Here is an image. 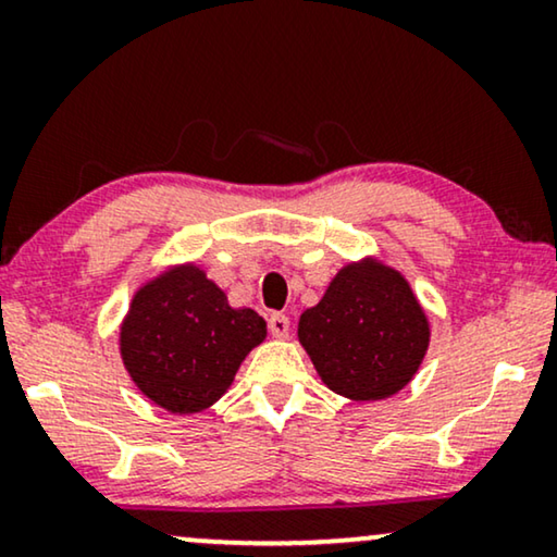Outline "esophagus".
<instances>
[{
    "mask_svg": "<svg viewBox=\"0 0 557 557\" xmlns=\"http://www.w3.org/2000/svg\"><path fill=\"white\" fill-rule=\"evenodd\" d=\"M269 332L273 334V337H278V339H284V337H288V317L286 314H271L269 317Z\"/></svg>",
    "mask_w": 557,
    "mask_h": 557,
    "instance_id": "esophagus-1",
    "label": "esophagus"
}]
</instances>
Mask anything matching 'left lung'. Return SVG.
I'll return each instance as SVG.
<instances>
[{"instance_id":"8db88e82","label":"left lung","mask_w":557,"mask_h":557,"mask_svg":"<svg viewBox=\"0 0 557 557\" xmlns=\"http://www.w3.org/2000/svg\"><path fill=\"white\" fill-rule=\"evenodd\" d=\"M429 319L398 271L349 263L299 319V342L330 391L383 400L410 383L429 349Z\"/></svg>"}]
</instances>
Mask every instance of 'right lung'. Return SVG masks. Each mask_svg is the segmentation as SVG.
<instances>
[{
	"mask_svg": "<svg viewBox=\"0 0 557 557\" xmlns=\"http://www.w3.org/2000/svg\"><path fill=\"white\" fill-rule=\"evenodd\" d=\"M265 339L253 309H233L197 265H180L136 292L121 326V357L136 387L170 413L210 408Z\"/></svg>",
	"mask_w": 557,
	"mask_h": 557,
	"instance_id": "right-lung-1",
	"label": "right lung"
}]
</instances>
